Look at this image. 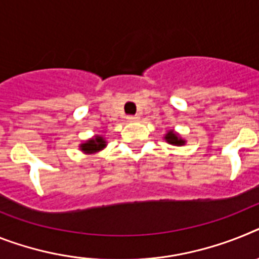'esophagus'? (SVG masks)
<instances>
[{"mask_svg": "<svg viewBox=\"0 0 259 259\" xmlns=\"http://www.w3.org/2000/svg\"><path fill=\"white\" fill-rule=\"evenodd\" d=\"M138 119H140L138 116H127V121H130V122H136Z\"/></svg>", "mask_w": 259, "mask_h": 259, "instance_id": "34e87169", "label": "esophagus"}]
</instances>
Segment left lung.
I'll return each mask as SVG.
<instances>
[{
	"mask_svg": "<svg viewBox=\"0 0 259 259\" xmlns=\"http://www.w3.org/2000/svg\"><path fill=\"white\" fill-rule=\"evenodd\" d=\"M164 138H166L167 142L171 143V145H177V146H182V145H184V141L182 140V138H179L178 134H175L174 132H168Z\"/></svg>",
	"mask_w": 259,
	"mask_h": 259,
	"instance_id": "left-lung-1",
	"label": "left lung"
}]
</instances>
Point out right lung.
Instances as JSON below:
<instances>
[{"label": "right lung", "mask_w": 259, "mask_h": 259, "mask_svg": "<svg viewBox=\"0 0 259 259\" xmlns=\"http://www.w3.org/2000/svg\"><path fill=\"white\" fill-rule=\"evenodd\" d=\"M105 146V141L103 140V137H96L95 140H91L88 142L82 143L81 150L85 153H96L99 150H101Z\"/></svg>", "instance_id": "obj_1"}]
</instances>
